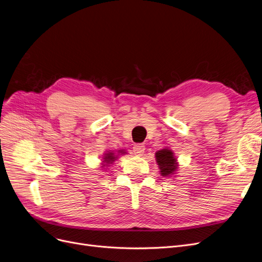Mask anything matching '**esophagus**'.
I'll return each instance as SVG.
<instances>
[{"mask_svg": "<svg viewBox=\"0 0 262 262\" xmlns=\"http://www.w3.org/2000/svg\"><path fill=\"white\" fill-rule=\"evenodd\" d=\"M145 151V146L144 144H135L133 146V152L137 156H141L143 155V152Z\"/></svg>", "mask_w": 262, "mask_h": 262, "instance_id": "34e87169", "label": "esophagus"}]
</instances>
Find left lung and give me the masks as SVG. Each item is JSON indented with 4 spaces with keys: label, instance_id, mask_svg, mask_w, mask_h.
<instances>
[{
    "label": "left lung",
    "instance_id": "1",
    "mask_svg": "<svg viewBox=\"0 0 262 262\" xmlns=\"http://www.w3.org/2000/svg\"><path fill=\"white\" fill-rule=\"evenodd\" d=\"M156 161L160 167V172L162 176H169L175 172L177 169L176 159L172 150L164 148L156 152Z\"/></svg>",
    "mask_w": 262,
    "mask_h": 262
}]
</instances>
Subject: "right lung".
Masks as SVG:
<instances>
[{"label":"right lung","mask_w":262,"mask_h":262,"mask_svg":"<svg viewBox=\"0 0 262 262\" xmlns=\"http://www.w3.org/2000/svg\"><path fill=\"white\" fill-rule=\"evenodd\" d=\"M120 152H122V151H120ZM115 158H116V157L114 156L113 152H108V154H105V156H104L103 159H104V162H106V164H110L113 161H115Z\"/></svg>","instance_id":"right-lung-1"}]
</instances>
